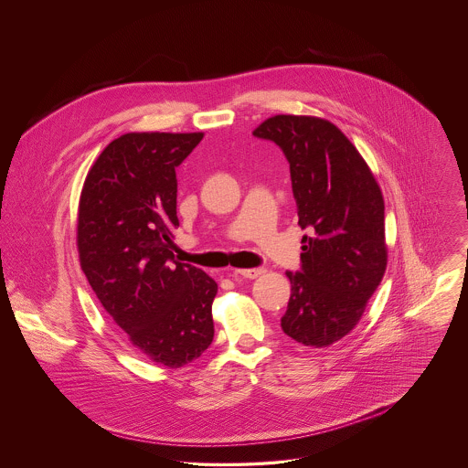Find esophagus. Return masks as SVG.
<instances>
[{
	"label": "esophagus",
	"instance_id": "esophagus-1",
	"mask_svg": "<svg viewBox=\"0 0 468 468\" xmlns=\"http://www.w3.org/2000/svg\"><path fill=\"white\" fill-rule=\"evenodd\" d=\"M263 268H243V270H234L232 277H247V279H256L263 273Z\"/></svg>",
	"mask_w": 468,
	"mask_h": 468
}]
</instances>
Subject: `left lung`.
I'll use <instances>...</instances> for the list:
<instances>
[{"label": "left lung", "instance_id": "8db88e82", "mask_svg": "<svg viewBox=\"0 0 468 468\" xmlns=\"http://www.w3.org/2000/svg\"><path fill=\"white\" fill-rule=\"evenodd\" d=\"M254 136L282 149L299 225L310 230L301 270L286 271L292 295L281 328L304 346L326 347L356 326L388 267L382 191L330 121L275 115Z\"/></svg>", "mask_w": 468, "mask_h": 468}]
</instances>
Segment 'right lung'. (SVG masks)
Here are the masks:
<instances>
[{
    "label": "right lung",
    "instance_id": "obj_1",
    "mask_svg": "<svg viewBox=\"0 0 468 468\" xmlns=\"http://www.w3.org/2000/svg\"><path fill=\"white\" fill-rule=\"evenodd\" d=\"M203 133H126L91 165L79 201L80 268L104 310L147 358L197 360L214 336L218 284L176 263V167Z\"/></svg>",
    "mask_w": 468,
    "mask_h": 468
}]
</instances>
